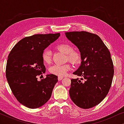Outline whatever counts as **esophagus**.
<instances>
[{
	"instance_id": "obj_1",
	"label": "esophagus",
	"mask_w": 124,
	"mask_h": 124,
	"mask_svg": "<svg viewBox=\"0 0 124 124\" xmlns=\"http://www.w3.org/2000/svg\"><path fill=\"white\" fill-rule=\"evenodd\" d=\"M62 78H63V77H58V80L60 81V80H62Z\"/></svg>"
}]
</instances>
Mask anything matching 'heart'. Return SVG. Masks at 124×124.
Masks as SVG:
<instances>
[{
  "mask_svg": "<svg viewBox=\"0 0 124 124\" xmlns=\"http://www.w3.org/2000/svg\"><path fill=\"white\" fill-rule=\"evenodd\" d=\"M57 49L67 55L68 60L74 65L79 64L81 62V56L78 52L74 51L72 46L67 43H63L57 46ZM43 62L46 63H50L51 61L52 52L49 48L44 51L42 54ZM70 69V66L68 64L64 65H54L50 67L49 72L54 75L60 76H65L68 71Z\"/></svg>",
  "mask_w": 124,
  "mask_h": 124,
  "instance_id": "1",
  "label": "heart"
}]
</instances>
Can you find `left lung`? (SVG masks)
<instances>
[{"label": "left lung", "instance_id": "1", "mask_svg": "<svg viewBox=\"0 0 124 124\" xmlns=\"http://www.w3.org/2000/svg\"><path fill=\"white\" fill-rule=\"evenodd\" d=\"M65 34L81 56V65L73 73L84 79H71L69 95L79 107L92 108L104 99L111 87L114 74L111 54L97 35L84 31Z\"/></svg>", "mask_w": 124, "mask_h": 124}]
</instances>
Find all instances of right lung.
Masks as SVG:
<instances>
[{
  "label": "right lung",
  "mask_w": 124,
  "mask_h": 124,
  "mask_svg": "<svg viewBox=\"0 0 124 124\" xmlns=\"http://www.w3.org/2000/svg\"><path fill=\"white\" fill-rule=\"evenodd\" d=\"M60 36V33H56L25 37L13 47L8 55L7 79L17 100L26 107H40L51 96L58 81L57 76L47 74L40 81L37 76L46 72L42 57L44 50Z\"/></svg>",
  "instance_id": "1"
}]
</instances>
